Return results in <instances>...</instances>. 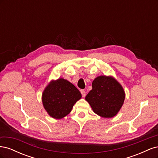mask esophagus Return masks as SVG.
<instances>
[{
  "label": "esophagus",
  "instance_id": "34e87169",
  "mask_svg": "<svg viewBox=\"0 0 158 158\" xmlns=\"http://www.w3.org/2000/svg\"><path fill=\"white\" fill-rule=\"evenodd\" d=\"M80 92H81V94H82V95L83 98H84L85 96V95H86V94H85V92L84 89L80 90Z\"/></svg>",
  "mask_w": 158,
  "mask_h": 158
}]
</instances>
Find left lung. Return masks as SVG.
Here are the masks:
<instances>
[{"instance_id":"8db88e82","label":"left lung","mask_w":158,"mask_h":158,"mask_svg":"<svg viewBox=\"0 0 158 158\" xmlns=\"http://www.w3.org/2000/svg\"><path fill=\"white\" fill-rule=\"evenodd\" d=\"M125 98L121 84L112 76H99L92 82V89L85 99L93 111L103 118L114 117L120 111Z\"/></svg>"}]
</instances>
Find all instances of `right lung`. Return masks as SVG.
I'll return each instance as SVG.
<instances>
[{"label": "right lung", "instance_id": "1", "mask_svg": "<svg viewBox=\"0 0 158 158\" xmlns=\"http://www.w3.org/2000/svg\"><path fill=\"white\" fill-rule=\"evenodd\" d=\"M82 98L74 85L64 78L51 80L42 94V103L49 115L55 119L66 117Z\"/></svg>", "mask_w": 158, "mask_h": 158}]
</instances>
